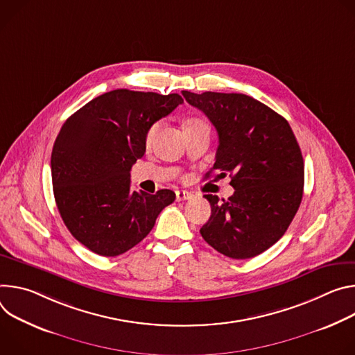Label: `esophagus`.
Segmentation results:
<instances>
[{
	"label": "esophagus",
	"mask_w": 355,
	"mask_h": 355,
	"mask_svg": "<svg viewBox=\"0 0 355 355\" xmlns=\"http://www.w3.org/2000/svg\"><path fill=\"white\" fill-rule=\"evenodd\" d=\"M193 198V194L190 191H186V190H178L176 191V200L178 202H184V200H189Z\"/></svg>",
	"instance_id": "34e87169"
}]
</instances>
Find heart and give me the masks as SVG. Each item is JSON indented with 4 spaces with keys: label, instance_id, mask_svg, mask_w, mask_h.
I'll list each match as a JSON object with an SVG mask.
<instances>
[{
    "label": "heart",
    "instance_id": "heart-1",
    "mask_svg": "<svg viewBox=\"0 0 355 355\" xmlns=\"http://www.w3.org/2000/svg\"><path fill=\"white\" fill-rule=\"evenodd\" d=\"M193 125H207V124H205V123L200 121V120H191V121L187 123L186 127H193ZM157 130H159V123H155V124L150 125V128H149L148 132H146V142H148V144H150V142L153 141V138H155Z\"/></svg>",
    "mask_w": 355,
    "mask_h": 355
}]
</instances>
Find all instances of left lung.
Segmentation results:
<instances>
[{"label":"left lung","instance_id":"obj_1","mask_svg":"<svg viewBox=\"0 0 355 355\" xmlns=\"http://www.w3.org/2000/svg\"><path fill=\"white\" fill-rule=\"evenodd\" d=\"M182 94L216 127L211 171L230 175L235 189L227 200L205 196L211 216L200 228L202 237L232 259L257 257L285 234L303 198L304 164L295 134L282 115L250 96Z\"/></svg>","mask_w":355,"mask_h":355}]
</instances>
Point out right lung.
I'll return each mask as SVG.
<instances>
[{"label": "right lung", "mask_w": 355, "mask_h": 355, "mask_svg": "<svg viewBox=\"0 0 355 355\" xmlns=\"http://www.w3.org/2000/svg\"><path fill=\"white\" fill-rule=\"evenodd\" d=\"M183 98L118 89L70 115L51 157L53 194L73 237L103 257H116L141 243L156 217L175 202L169 189L131 190L130 171L146 149L152 124Z\"/></svg>", "instance_id": "1"}]
</instances>
